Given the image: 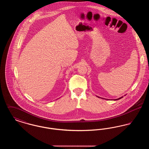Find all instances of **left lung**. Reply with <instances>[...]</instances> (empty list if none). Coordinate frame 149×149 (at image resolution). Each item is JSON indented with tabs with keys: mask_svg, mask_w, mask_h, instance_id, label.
<instances>
[{
	"mask_svg": "<svg viewBox=\"0 0 149 149\" xmlns=\"http://www.w3.org/2000/svg\"><path fill=\"white\" fill-rule=\"evenodd\" d=\"M122 97H120V98H118V99H114V100H118V99H120V98H122Z\"/></svg>",
	"mask_w": 149,
	"mask_h": 149,
	"instance_id": "left-lung-1",
	"label": "left lung"
}]
</instances>
